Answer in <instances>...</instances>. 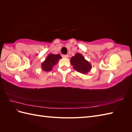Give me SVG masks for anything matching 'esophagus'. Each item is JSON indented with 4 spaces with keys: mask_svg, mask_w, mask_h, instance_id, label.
<instances>
[{
    "mask_svg": "<svg viewBox=\"0 0 132 132\" xmlns=\"http://www.w3.org/2000/svg\"><path fill=\"white\" fill-rule=\"evenodd\" d=\"M62 57L64 58H68L69 57V55H63Z\"/></svg>",
    "mask_w": 132,
    "mask_h": 132,
    "instance_id": "1",
    "label": "esophagus"
}]
</instances>
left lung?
<instances>
[{
    "label": "left lung",
    "instance_id": "8db88e82",
    "mask_svg": "<svg viewBox=\"0 0 132 132\" xmlns=\"http://www.w3.org/2000/svg\"><path fill=\"white\" fill-rule=\"evenodd\" d=\"M71 63L76 71L81 73H86L92 68L91 64L85 59L82 55L79 53L72 57Z\"/></svg>",
    "mask_w": 132,
    "mask_h": 132
}]
</instances>
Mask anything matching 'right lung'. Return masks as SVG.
<instances>
[{"label":"right lung","mask_w":132,"mask_h":132,"mask_svg":"<svg viewBox=\"0 0 132 132\" xmlns=\"http://www.w3.org/2000/svg\"><path fill=\"white\" fill-rule=\"evenodd\" d=\"M61 57L59 54L54 55L50 54L47 57L45 61L42 64V68L44 71L49 72L51 71L53 66L56 65L59 60L61 59Z\"/></svg>","instance_id":"right-lung-1"}]
</instances>
